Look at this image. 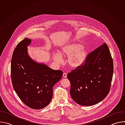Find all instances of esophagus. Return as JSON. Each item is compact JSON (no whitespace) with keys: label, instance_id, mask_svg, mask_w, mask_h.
<instances>
[{"label":"esophagus","instance_id":"34e87169","mask_svg":"<svg viewBox=\"0 0 125 125\" xmlns=\"http://www.w3.org/2000/svg\"><path fill=\"white\" fill-rule=\"evenodd\" d=\"M67 76V73H63V78H66Z\"/></svg>","mask_w":125,"mask_h":125}]
</instances>
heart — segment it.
<instances>
[{"mask_svg": "<svg viewBox=\"0 0 125 125\" xmlns=\"http://www.w3.org/2000/svg\"><path fill=\"white\" fill-rule=\"evenodd\" d=\"M88 54V49L83 44L78 41H73L63 44L59 51V53H54L53 58L58 63L62 61L61 56L68 57L69 66L72 68L81 66L85 61Z\"/></svg>", "mask_w": 125, "mask_h": 125, "instance_id": "heart-1", "label": "heart"}]
</instances>
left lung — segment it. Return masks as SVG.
<instances>
[{
    "label": "left lung",
    "mask_w": 125,
    "mask_h": 125,
    "mask_svg": "<svg viewBox=\"0 0 125 125\" xmlns=\"http://www.w3.org/2000/svg\"><path fill=\"white\" fill-rule=\"evenodd\" d=\"M113 74V60L104 43L87 55L83 64L68 74L71 97L83 106L98 103L110 91Z\"/></svg>",
    "instance_id": "8db88e82"
}]
</instances>
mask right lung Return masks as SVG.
Here are the masks:
<instances>
[{"label":"right lung","instance_id":"add662e5","mask_svg":"<svg viewBox=\"0 0 125 125\" xmlns=\"http://www.w3.org/2000/svg\"><path fill=\"white\" fill-rule=\"evenodd\" d=\"M31 42L25 38L14 49L11 59V80L22 101L30 108L41 109L50 102L53 86L61 80L63 72L32 60L27 49Z\"/></svg>","mask_w":125,"mask_h":125}]
</instances>
